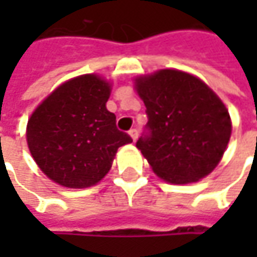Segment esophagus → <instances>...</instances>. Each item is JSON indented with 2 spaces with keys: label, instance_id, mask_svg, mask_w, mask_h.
<instances>
[{
  "label": "esophagus",
  "instance_id": "34e87169",
  "mask_svg": "<svg viewBox=\"0 0 257 257\" xmlns=\"http://www.w3.org/2000/svg\"><path fill=\"white\" fill-rule=\"evenodd\" d=\"M128 134H130V137H132V139H133V142H136V140H137V128H132V130H130V132H128Z\"/></svg>",
  "mask_w": 257,
  "mask_h": 257
}]
</instances>
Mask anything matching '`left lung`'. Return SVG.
<instances>
[{"mask_svg":"<svg viewBox=\"0 0 257 257\" xmlns=\"http://www.w3.org/2000/svg\"><path fill=\"white\" fill-rule=\"evenodd\" d=\"M149 121L137 149L173 184L200 180L222 160L232 121L222 100L194 75L160 70L136 78Z\"/></svg>","mask_w":257,"mask_h":257,"instance_id":"1","label":"left lung"}]
</instances>
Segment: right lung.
<instances>
[{
	"instance_id": "1",
	"label": "right lung",
	"mask_w": 257,
	"mask_h": 257,
	"mask_svg": "<svg viewBox=\"0 0 257 257\" xmlns=\"http://www.w3.org/2000/svg\"><path fill=\"white\" fill-rule=\"evenodd\" d=\"M110 91L101 77L80 75L57 87L31 114L27 143L48 179L71 189L94 186L111 169L117 149L133 142L105 107Z\"/></svg>"
}]
</instances>
